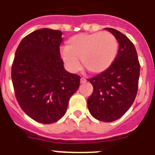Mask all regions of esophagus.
I'll return each instance as SVG.
<instances>
[{
	"label": "esophagus",
	"mask_w": 155,
	"mask_h": 155,
	"mask_svg": "<svg viewBox=\"0 0 155 155\" xmlns=\"http://www.w3.org/2000/svg\"><path fill=\"white\" fill-rule=\"evenodd\" d=\"M86 82H87V80L85 79V78L82 77L81 79H80V83H81V84H85Z\"/></svg>",
	"instance_id": "34e87169"
}]
</instances>
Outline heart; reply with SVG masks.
<instances>
[{
  "instance_id": "obj_1",
  "label": "heart",
  "mask_w": 155,
  "mask_h": 155,
  "mask_svg": "<svg viewBox=\"0 0 155 155\" xmlns=\"http://www.w3.org/2000/svg\"><path fill=\"white\" fill-rule=\"evenodd\" d=\"M119 51V43L109 32L79 34L67 42L61 51L65 67L71 72L79 71L83 65L92 73L106 71L112 64Z\"/></svg>"
}]
</instances>
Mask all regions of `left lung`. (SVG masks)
<instances>
[{"label":"left lung","instance_id":"obj_1","mask_svg":"<svg viewBox=\"0 0 155 155\" xmlns=\"http://www.w3.org/2000/svg\"><path fill=\"white\" fill-rule=\"evenodd\" d=\"M119 43V51L113 64L88 81L93 92L87 99V107L95 119L113 122L121 118L130 107L136 97L140 64L133 43L119 31L110 28Z\"/></svg>","mask_w":155,"mask_h":155}]
</instances>
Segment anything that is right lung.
Returning a JSON list of instances; mask_svg holds the SVG:
<instances>
[{
	"instance_id": "add662e5",
	"label": "right lung",
	"mask_w": 155,
	"mask_h": 155,
	"mask_svg": "<svg viewBox=\"0 0 155 155\" xmlns=\"http://www.w3.org/2000/svg\"><path fill=\"white\" fill-rule=\"evenodd\" d=\"M62 32L42 28L21 41L12 66L15 95L21 109L35 121L56 123L65 114L80 77L67 71L60 57Z\"/></svg>"
}]
</instances>
